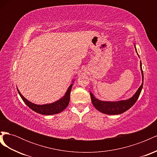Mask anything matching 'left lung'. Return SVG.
<instances>
[{
  "label": "left lung",
  "mask_w": 157,
  "mask_h": 157,
  "mask_svg": "<svg viewBox=\"0 0 157 157\" xmlns=\"http://www.w3.org/2000/svg\"><path fill=\"white\" fill-rule=\"evenodd\" d=\"M134 46L136 51L137 52L136 46L134 45ZM137 55H138V54H137ZM140 67L142 75V81H143V82H142L141 85L140 86L138 90H137V92L134 96L130 99H126V100H121L118 101H104L101 100H99L96 98H95L93 94L90 92V97H91L92 103L93 104V105L95 107V108L99 112L103 113L104 114H107V115H119V114L126 111L130 107L134 105V104L136 102L137 99H138L140 96L144 84V73L143 70H142L141 62Z\"/></svg>",
  "instance_id": "8db88e82"
}]
</instances>
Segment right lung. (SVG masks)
I'll return each mask as SVG.
<instances>
[{"mask_svg": "<svg viewBox=\"0 0 157 157\" xmlns=\"http://www.w3.org/2000/svg\"><path fill=\"white\" fill-rule=\"evenodd\" d=\"M73 84H71L69 87L68 88L67 92H66L65 96L59 99V100L56 101L54 103L44 104V105H36L31 101H28L26 98L23 97L19 91V90L17 88V92L21 96L23 101L25 102L26 105L31 109L33 111L35 112L44 115H56L63 111L65 109H66L69 105V100H70V93L71 88Z\"/></svg>", "mask_w": 157, "mask_h": 157, "instance_id": "obj_1", "label": "right lung"}]
</instances>
